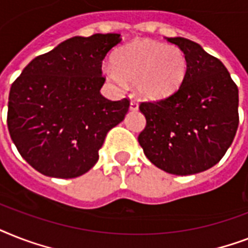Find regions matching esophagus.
I'll list each match as a JSON object with an SVG mask.
<instances>
[{
	"instance_id": "1",
	"label": "esophagus",
	"mask_w": 248,
	"mask_h": 248,
	"mask_svg": "<svg viewBox=\"0 0 248 248\" xmlns=\"http://www.w3.org/2000/svg\"><path fill=\"white\" fill-rule=\"evenodd\" d=\"M130 109L131 110H138L139 109V104L135 100H131V103H130Z\"/></svg>"
}]
</instances>
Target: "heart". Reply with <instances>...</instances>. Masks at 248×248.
Instances as JSON below:
<instances>
[{"instance_id":"obj_1","label":"heart","mask_w":248,"mask_h":248,"mask_svg":"<svg viewBox=\"0 0 248 248\" xmlns=\"http://www.w3.org/2000/svg\"><path fill=\"white\" fill-rule=\"evenodd\" d=\"M186 69L188 59L180 47L138 41L120 48L114 55V65H107L104 72L117 85L136 83L140 96L158 100L180 87Z\"/></svg>"}]
</instances>
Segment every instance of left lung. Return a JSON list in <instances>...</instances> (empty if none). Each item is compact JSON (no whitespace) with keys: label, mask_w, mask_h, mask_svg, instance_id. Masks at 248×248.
Masks as SVG:
<instances>
[{"label":"left lung","mask_w":248,"mask_h":248,"mask_svg":"<svg viewBox=\"0 0 248 248\" xmlns=\"http://www.w3.org/2000/svg\"><path fill=\"white\" fill-rule=\"evenodd\" d=\"M180 47L188 69L169 97L139 107L147 120L139 144L158 169L192 175L223 158L238 128V87L217 58L183 37L167 38Z\"/></svg>","instance_id":"1"}]
</instances>
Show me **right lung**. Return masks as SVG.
Segmentation results:
<instances>
[{
    "instance_id": "right-lung-1",
    "label": "right lung",
    "mask_w": 248,
    "mask_h": 248,
    "mask_svg": "<svg viewBox=\"0 0 248 248\" xmlns=\"http://www.w3.org/2000/svg\"><path fill=\"white\" fill-rule=\"evenodd\" d=\"M121 34L72 37L37 56L11 85L7 127L17 152L46 176L87 172L110 128L122 122L128 99L100 93L101 64Z\"/></svg>"
}]
</instances>
